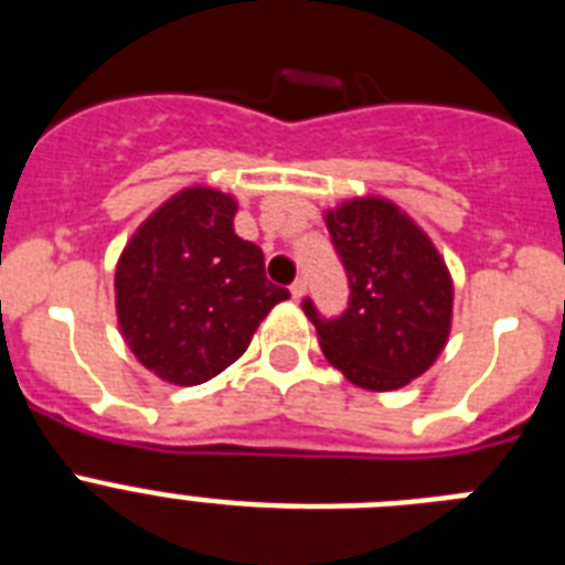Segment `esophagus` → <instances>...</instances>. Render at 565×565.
I'll use <instances>...</instances> for the list:
<instances>
[{
	"mask_svg": "<svg viewBox=\"0 0 565 565\" xmlns=\"http://www.w3.org/2000/svg\"><path fill=\"white\" fill-rule=\"evenodd\" d=\"M291 297L294 299L306 297V279H294V282H291Z\"/></svg>",
	"mask_w": 565,
	"mask_h": 565,
	"instance_id": "esophagus-1",
	"label": "esophagus"
}]
</instances>
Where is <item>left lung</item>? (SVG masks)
<instances>
[{"label":"left lung","mask_w":565,"mask_h":565,"mask_svg":"<svg viewBox=\"0 0 565 565\" xmlns=\"http://www.w3.org/2000/svg\"><path fill=\"white\" fill-rule=\"evenodd\" d=\"M351 299L326 319L302 311L328 362L364 391H398L444 351L452 322V279L416 223L384 198H353L326 212Z\"/></svg>","instance_id":"1"}]
</instances>
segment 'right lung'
<instances>
[{
  "instance_id": "1",
  "label": "right lung",
  "mask_w": 565,
  "mask_h": 565,
  "mask_svg": "<svg viewBox=\"0 0 565 565\" xmlns=\"http://www.w3.org/2000/svg\"><path fill=\"white\" fill-rule=\"evenodd\" d=\"M237 201L189 186L138 226L115 268V311L129 351L169 384H203L246 353L286 288L263 252L234 234Z\"/></svg>"
}]
</instances>
